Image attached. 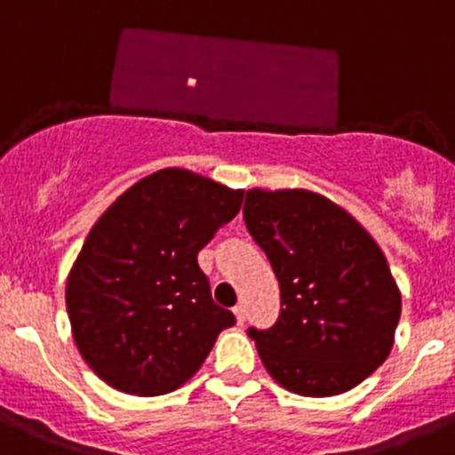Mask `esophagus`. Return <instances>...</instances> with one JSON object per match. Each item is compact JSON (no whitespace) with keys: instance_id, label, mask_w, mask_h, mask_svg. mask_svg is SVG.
Returning a JSON list of instances; mask_svg holds the SVG:
<instances>
[{"instance_id":"1","label":"esophagus","mask_w":455,"mask_h":455,"mask_svg":"<svg viewBox=\"0 0 455 455\" xmlns=\"http://www.w3.org/2000/svg\"><path fill=\"white\" fill-rule=\"evenodd\" d=\"M233 314H235L237 325H242L247 321V309H244V305H235V307H233Z\"/></svg>"}]
</instances>
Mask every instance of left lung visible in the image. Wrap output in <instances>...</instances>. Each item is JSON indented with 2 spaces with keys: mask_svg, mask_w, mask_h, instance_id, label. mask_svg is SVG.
Returning <instances> with one entry per match:
<instances>
[{
  "mask_svg": "<svg viewBox=\"0 0 455 455\" xmlns=\"http://www.w3.org/2000/svg\"><path fill=\"white\" fill-rule=\"evenodd\" d=\"M244 224L280 283V316L249 328L267 372L305 397L362 384L386 362L402 296L379 244L312 190H247Z\"/></svg>",
  "mask_w": 455,
  "mask_h": 455,
  "instance_id": "8db88e82",
  "label": "left lung"
}]
</instances>
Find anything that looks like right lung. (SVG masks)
Returning <instances> with one entry per match:
<instances>
[{"instance_id":"obj_1","label":"right lung","mask_w":455,"mask_h":455,"mask_svg":"<svg viewBox=\"0 0 455 455\" xmlns=\"http://www.w3.org/2000/svg\"><path fill=\"white\" fill-rule=\"evenodd\" d=\"M244 190L184 168L127 188L93 224L67 278L80 355L112 388L164 395L188 381L224 328L197 253L231 222Z\"/></svg>"}]
</instances>
